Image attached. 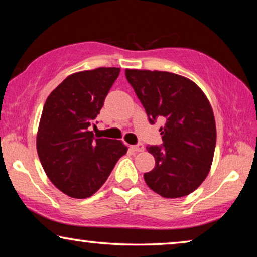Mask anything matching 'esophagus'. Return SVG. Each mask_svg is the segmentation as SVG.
<instances>
[{"mask_svg": "<svg viewBox=\"0 0 257 257\" xmlns=\"http://www.w3.org/2000/svg\"><path fill=\"white\" fill-rule=\"evenodd\" d=\"M132 149H133V151H136V152H143V151H144V145H143L142 143H138V144H137V145L132 146Z\"/></svg>", "mask_w": 257, "mask_h": 257, "instance_id": "obj_1", "label": "esophagus"}]
</instances>
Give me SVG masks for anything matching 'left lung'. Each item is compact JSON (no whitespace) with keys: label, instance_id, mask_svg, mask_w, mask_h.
Here are the masks:
<instances>
[{"label":"left lung","instance_id":"1","mask_svg":"<svg viewBox=\"0 0 257 257\" xmlns=\"http://www.w3.org/2000/svg\"><path fill=\"white\" fill-rule=\"evenodd\" d=\"M125 76L151 124L165 120L163 144L146 147L156 166L144 174L145 182L164 198L191 194L206 179L215 151V119L208 99L195 83L175 73L126 69Z\"/></svg>","mask_w":257,"mask_h":257}]
</instances>
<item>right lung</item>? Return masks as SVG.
<instances>
[{
    "instance_id": "add662e5",
    "label": "right lung",
    "mask_w": 257,
    "mask_h": 257,
    "mask_svg": "<svg viewBox=\"0 0 257 257\" xmlns=\"http://www.w3.org/2000/svg\"><path fill=\"white\" fill-rule=\"evenodd\" d=\"M119 72V68H98L73 73L44 104L38 157L52 184L71 198L94 194L127 152L120 140L96 138L90 131Z\"/></svg>"
}]
</instances>
